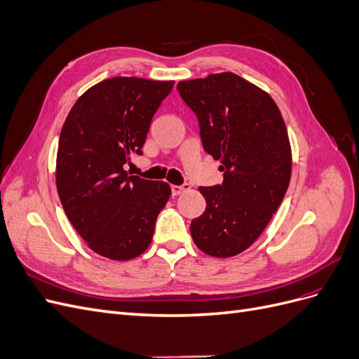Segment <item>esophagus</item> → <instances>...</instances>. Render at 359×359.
Returning a JSON list of instances; mask_svg holds the SVG:
<instances>
[{
	"instance_id": "1",
	"label": "esophagus",
	"mask_w": 359,
	"mask_h": 359,
	"mask_svg": "<svg viewBox=\"0 0 359 359\" xmlns=\"http://www.w3.org/2000/svg\"><path fill=\"white\" fill-rule=\"evenodd\" d=\"M170 189H172V196H178V194H181L182 191L189 190L190 186L187 182H184V184H181V186H172Z\"/></svg>"
}]
</instances>
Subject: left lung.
Masks as SVG:
<instances>
[{
	"label": "left lung",
	"instance_id": "1",
	"mask_svg": "<svg viewBox=\"0 0 359 359\" xmlns=\"http://www.w3.org/2000/svg\"><path fill=\"white\" fill-rule=\"evenodd\" d=\"M177 90L223 172L222 184L199 187L206 208L191 222V238L206 255L235 256L264 232L289 187L286 124L268 93L231 72L182 81Z\"/></svg>",
	"mask_w": 359,
	"mask_h": 359
}]
</instances>
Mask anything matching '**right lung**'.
<instances>
[{
	"label": "right lung",
	"mask_w": 359,
	"mask_h": 359,
	"mask_svg": "<svg viewBox=\"0 0 359 359\" xmlns=\"http://www.w3.org/2000/svg\"><path fill=\"white\" fill-rule=\"evenodd\" d=\"M173 81L111 78L85 91L62 126L57 190L70 223L90 248L128 260L153 240L170 187L130 177L124 165L142 147L153 116Z\"/></svg>",
	"instance_id": "add662e5"
}]
</instances>
